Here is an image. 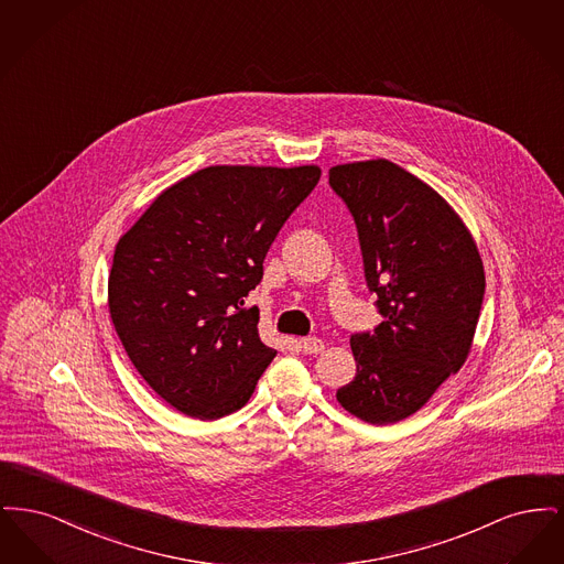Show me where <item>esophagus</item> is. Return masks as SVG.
Wrapping results in <instances>:
<instances>
[{"label": "esophagus", "instance_id": "obj_1", "mask_svg": "<svg viewBox=\"0 0 564 564\" xmlns=\"http://www.w3.org/2000/svg\"><path fill=\"white\" fill-rule=\"evenodd\" d=\"M323 340L322 338H315V336H308V338H300V349L304 350L306 355H317L322 352Z\"/></svg>", "mask_w": 564, "mask_h": 564}]
</instances>
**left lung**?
Listing matches in <instances>:
<instances>
[{
	"label": "left lung",
	"mask_w": 564,
	"mask_h": 564,
	"mask_svg": "<svg viewBox=\"0 0 564 564\" xmlns=\"http://www.w3.org/2000/svg\"><path fill=\"white\" fill-rule=\"evenodd\" d=\"M329 186L355 219L366 283L384 317L350 336L357 375L336 400L366 423L391 425L465 364L482 308V258L455 209L393 162L332 166Z\"/></svg>",
	"instance_id": "left-lung-1"
}]
</instances>
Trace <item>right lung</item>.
Segmentation results:
<instances>
[{"instance_id":"1","label":"right lung","mask_w":564,"mask_h":564,"mask_svg":"<svg viewBox=\"0 0 564 564\" xmlns=\"http://www.w3.org/2000/svg\"><path fill=\"white\" fill-rule=\"evenodd\" d=\"M319 177L315 164L207 166L164 189L116 245L111 322L137 372L182 414L237 412L274 359L245 297Z\"/></svg>"}]
</instances>
